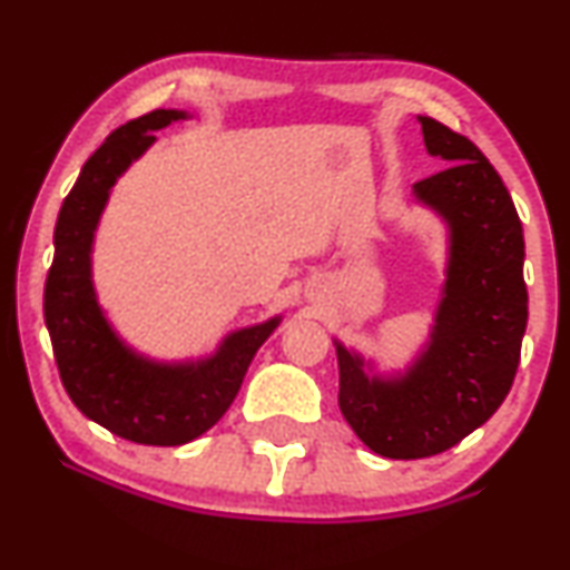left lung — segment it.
Wrapping results in <instances>:
<instances>
[{"mask_svg": "<svg viewBox=\"0 0 570 570\" xmlns=\"http://www.w3.org/2000/svg\"><path fill=\"white\" fill-rule=\"evenodd\" d=\"M416 121L428 154L451 164L411 188L445 228L430 334L403 368L334 337L342 416L387 459L441 454L489 422L515 380L528 321L523 225L502 177L468 137L430 116Z\"/></svg>", "mask_w": 570, "mask_h": 570, "instance_id": "8db88e82", "label": "left lung"}]
</instances>
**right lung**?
Instances as JSON below:
<instances>
[{"mask_svg":"<svg viewBox=\"0 0 570 570\" xmlns=\"http://www.w3.org/2000/svg\"><path fill=\"white\" fill-rule=\"evenodd\" d=\"M190 119L156 108L127 121L89 156L55 225L45 324L68 397L87 420L142 445H183L204 435L242 387L246 368L284 315L233 328L198 358H154L116 332L92 278V246L114 185L154 146V132Z\"/></svg>","mask_w":570,"mask_h":570,"instance_id":"1","label":"right lung"}]
</instances>
